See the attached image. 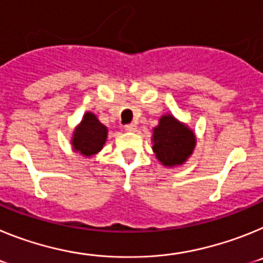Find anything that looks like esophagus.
<instances>
[{
	"label": "esophagus",
	"instance_id": "1",
	"mask_svg": "<svg viewBox=\"0 0 263 263\" xmlns=\"http://www.w3.org/2000/svg\"><path fill=\"white\" fill-rule=\"evenodd\" d=\"M124 129L126 130V132H136L137 125L136 124H127V125H125Z\"/></svg>",
	"mask_w": 263,
	"mask_h": 263
}]
</instances>
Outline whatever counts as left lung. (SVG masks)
<instances>
[{"mask_svg":"<svg viewBox=\"0 0 263 263\" xmlns=\"http://www.w3.org/2000/svg\"><path fill=\"white\" fill-rule=\"evenodd\" d=\"M154 150L158 159L164 166L184 163L195 147V134L171 115L160 118L153 134Z\"/></svg>","mask_w":263,"mask_h":263,"instance_id":"8db88e82","label":"left lung"}]
</instances>
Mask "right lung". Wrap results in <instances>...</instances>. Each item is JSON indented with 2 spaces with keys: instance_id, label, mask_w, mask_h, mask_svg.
I'll return each instance as SVG.
<instances>
[{
  "instance_id": "add662e5",
  "label": "right lung",
  "mask_w": 263,
  "mask_h": 263,
  "mask_svg": "<svg viewBox=\"0 0 263 263\" xmlns=\"http://www.w3.org/2000/svg\"><path fill=\"white\" fill-rule=\"evenodd\" d=\"M106 134L108 130L97 120L96 116L92 113H85L81 124L73 134L72 145L76 152L89 157L103 148L106 141Z\"/></svg>"
}]
</instances>
